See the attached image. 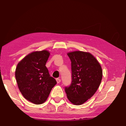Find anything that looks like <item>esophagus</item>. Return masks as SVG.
Listing matches in <instances>:
<instances>
[{
  "instance_id": "34e87169",
  "label": "esophagus",
  "mask_w": 126,
  "mask_h": 126,
  "mask_svg": "<svg viewBox=\"0 0 126 126\" xmlns=\"http://www.w3.org/2000/svg\"><path fill=\"white\" fill-rule=\"evenodd\" d=\"M56 81H57V83H59L60 82H61V79H60V78H57V79H56Z\"/></svg>"
}]
</instances>
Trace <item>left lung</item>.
I'll list each match as a JSON object with an SVG mask.
<instances>
[{
    "label": "left lung",
    "mask_w": 126,
    "mask_h": 126,
    "mask_svg": "<svg viewBox=\"0 0 126 126\" xmlns=\"http://www.w3.org/2000/svg\"><path fill=\"white\" fill-rule=\"evenodd\" d=\"M67 56L71 61L72 82L69 86L65 87V91L71 102L80 105L96 92L102 78V70L90 53L75 51Z\"/></svg>",
    "instance_id": "8db88e82"
}]
</instances>
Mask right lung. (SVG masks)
<instances>
[{
  "mask_svg": "<svg viewBox=\"0 0 126 126\" xmlns=\"http://www.w3.org/2000/svg\"><path fill=\"white\" fill-rule=\"evenodd\" d=\"M49 55L45 50L32 52L19 62L16 69L15 77L21 93L36 105L46 101L57 83L45 66Z\"/></svg>",
  "mask_w": 126,
  "mask_h": 126,
  "instance_id": "right-lung-1",
  "label": "right lung"
}]
</instances>
